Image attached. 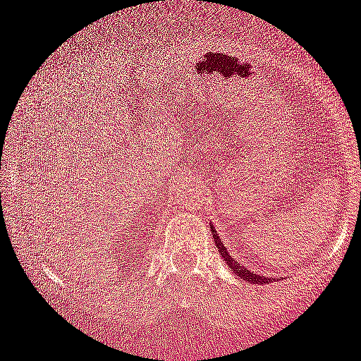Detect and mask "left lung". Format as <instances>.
Wrapping results in <instances>:
<instances>
[{"label":"left lung","instance_id":"8db88e82","mask_svg":"<svg viewBox=\"0 0 361 361\" xmlns=\"http://www.w3.org/2000/svg\"><path fill=\"white\" fill-rule=\"evenodd\" d=\"M211 232H214V226H211ZM212 238H214L216 248H218L219 255L223 257V260H226V264H228V266H230V269L238 273L239 278H243V280H246V281H253V283H262V281H264V283H266L267 278H264V276H260V274H255V273H252V271H248L245 266H241V264H239L238 260L234 259V257H232L228 252H226V248H225V246H223L221 239H219L218 234H214V235H212Z\"/></svg>","mask_w":361,"mask_h":361}]
</instances>
